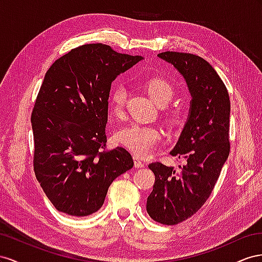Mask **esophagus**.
Listing matches in <instances>:
<instances>
[{
    "label": "esophagus",
    "instance_id": "obj_1",
    "mask_svg": "<svg viewBox=\"0 0 262 262\" xmlns=\"http://www.w3.org/2000/svg\"><path fill=\"white\" fill-rule=\"evenodd\" d=\"M134 164H135L136 168H143L144 167V162L141 161L139 158H137L136 156L134 157Z\"/></svg>",
    "mask_w": 262,
    "mask_h": 262
}]
</instances>
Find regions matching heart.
Wrapping results in <instances>:
<instances>
[{
	"instance_id": "1",
	"label": "heart",
	"mask_w": 262,
	"mask_h": 262,
	"mask_svg": "<svg viewBox=\"0 0 262 262\" xmlns=\"http://www.w3.org/2000/svg\"><path fill=\"white\" fill-rule=\"evenodd\" d=\"M145 89L149 96L158 104L166 105L174 96V88L168 80L161 77H152L145 82ZM127 91L122 84L116 85L110 95V108L115 115L123 113L126 104ZM167 124L171 128H177L181 124L180 113L176 110H170L166 116ZM115 139L118 144L138 157H145L150 154L161 140L160 130L156 126L134 123L118 129Z\"/></svg>"
}]
</instances>
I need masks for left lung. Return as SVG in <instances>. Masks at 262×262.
Returning <instances> with one entry per match:
<instances>
[{
  "label": "left lung",
  "instance_id": "8db88e82",
  "mask_svg": "<svg viewBox=\"0 0 262 262\" xmlns=\"http://www.w3.org/2000/svg\"><path fill=\"white\" fill-rule=\"evenodd\" d=\"M158 56L182 74L192 95L188 122L170 152L186 163L180 171L161 162L148 166L155 184L147 212L163 225H177L203 206L228 158L230 101L226 85L205 59L179 51Z\"/></svg>",
  "mask_w": 262,
  "mask_h": 262
}]
</instances>
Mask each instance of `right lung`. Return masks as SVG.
Returning a JSON list of instances; mask_svg holds the SVG:
<instances>
[{
    "label": "right lung",
    "instance_id": "right-lung-1",
    "mask_svg": "<svg viewBox=\"0 0 262 262\" xmlns=\"http://www.w3.org/2000/svg\"><path fill=\"white\" fill-rule=\"evenodd\" d=\"M143 57L104 43L73 48L50 66L32 113L34 171L59 212L99 211L111 183L134 167L123 147L106 149L111 84Z\"/></svg>",
    "mask_w": 262,
    "mask_h": 262
}]
</instances>
